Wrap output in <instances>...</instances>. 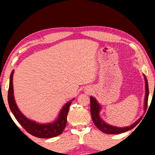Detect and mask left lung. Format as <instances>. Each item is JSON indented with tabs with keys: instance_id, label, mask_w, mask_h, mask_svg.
I'll return each mask as SVG.
<instances>
[{
	"instance_id": "obj_1",
	"label": "left lung",
	"mask_w": 155,
	"mask_h": 155,
	"mask_svg": "<svg viewBox=\"0 0 155 155\" xmlns=\"http://www.w3.org/2000/svg\"><path fill=\"white\" fill-rule=\"evenodd\" d=\"M144 76V78H145L146 81V96H145V103H144V109L145 111L147 109V106H148V95H149V90H148V81L145 75ZM101 105L98 103L96 100L94 98V97H90V110H91V117H92V120L94 123V124L96 125V127L98 128L99 130H101L102 132L107 134H120V133L126 132L132 128H134L136 125H137L139 122H140V120L142 119V117H141L137 121H136L134 124H132L130 127H124V128H119V127H112V126L109 125L107 123L104 122L99 115V112L101 111Z\"/></svg>"
}]
</instances>
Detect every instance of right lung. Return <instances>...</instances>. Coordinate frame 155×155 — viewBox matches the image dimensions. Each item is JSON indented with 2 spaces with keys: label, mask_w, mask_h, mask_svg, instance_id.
Listing matches in <instances>:
<instances>
[{
  "label": "right lung",
  "mask_w": 155,
  "mask_h": 155,
  "mask_svg": "<svg viewBox=\"0 0 155 155\" xmlns=\"http://www.w3.org/2000/svg\"><path fill=\"white\" fill-rule=\"evenodd\" d=\"M14 71L13 70L10 75L9 87L8 90V103L9 108L15 119L28 133L35 137L39 138H51L61 135L66 126L68 111H69L72 101L74 99L68 102L63 107L59 113L58 118L54 122L44 124H39V123L28 120L20 112L15 104L14 96V90H13V74H14Z\"/></svg>",
  "instance_id": "add662e5"
}]
</instances>
